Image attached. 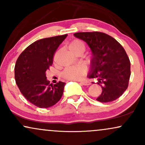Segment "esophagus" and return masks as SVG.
<instances>
[{
	"label": "esophagus",
	"instance_id": "34e87169",
	"mask_svg": "<svg viewBox=\"0 0 145 145\" xmlns=\"http://www.w3.org/2000/svg\"><path fill=\"white\" fill-rule=\"evenodd\" d=\"M80 82L82 85H84V86H89L91 84V83H90L88 80H82Z\"/></svg>",
	"mask_w": 145,
	"mask_h": 145
}]
</instances>
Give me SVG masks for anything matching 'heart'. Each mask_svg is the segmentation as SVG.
I'll return each mask as SVG.
<instances>
[{"mask_svg":"<svg viewBox=\"0 0 145 145\" xmlns=\"http://www.w3.org/2000/svg\"><path fill=\"white\" fill-rule=\"evenodd\" d=\"M69 49L71 52L75 53L78 52H84L85 46L82 41L75 40L69 45ZM85 67L81 65L68 67L63 71V76L68 80H78L81 78L83 74H85Z\"/></svg>","mask_w":145,"mask_h":145,"instance_id":"heart-1","label":"heart"}]
</instances>
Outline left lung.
Masks as SVG:
<instances>
[{
  "label": "left lung",
  "mask_w": 145,
  "mask_h": 145,
  "mask_svg": "<svg viewBox=\"0 0 145 145\" xmlns=\"http://www.w3.org/2000/svg\"><path fill=\"white\" fill-rule=\"evenodd\" d=\"M87 44L92 52L88 77L97 78L102 89L97 101L116 100L126 91L130 78V61L123 46L108 35L100 32L74 33Z\"/></svg>",
  "instance_id": "left-lung-1"
}]
</instances>
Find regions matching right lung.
<instances>
[{"mask_svg": "<svg viewBox=\"0 0 145 145\" xmlns=\"http://www.w3.org/2000/svg\"><path fill=\"white\" fill-rule=\"evenodd\" d=\"M67 35L44 38L28 46L18 58L15 80L24 97L35 106L47 108L61 99L65 83L53 85L46 77V70L53 63V56Z\"/></svg>", "mask_w": 145, "mask_h": 145, "instance_id": "add662e5", "label": "right lung"}]
</instances>
